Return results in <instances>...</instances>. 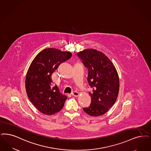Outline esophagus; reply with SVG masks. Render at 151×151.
<instances>
[{
  "mask_svg": "<svg viewBox=\"0 0 151 151\" xmlns=\"http://www.w3.org/2000/svg\"><path fill=\"white\" fill-rule=\"evenodd\" d=\"M72 95L74 97H78L79 96V93L76 91H74L72 93Z\"/></svg>",
  "mask_w": 151,
  "mask_h": 151,
  "instance_id": "1",
  "label": "esophagus"
}]
</instances>
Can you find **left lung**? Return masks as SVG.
Returning a JSON list of instances; mask_svg holds the SVG:
<instances>
[{
    "label": "left lung",
    "mask_w": 151,
    "mask_h": 151,
    "mask_svg": "<svg viewBox=\"0 0 151 151\" xmlns=\"http://www.w3.org/2000/svg\"><path fill=\"white\" fill-rule=\"evenodd\" d=\"M85 67L88 69V81L92 89L89 107L84 108L86 114L99 116L107 112L117 99L119 78L115 66L102 52L86 49L78 53Z\"/></svg>",
    "instance_id": "obj_1"
}]
</instances>
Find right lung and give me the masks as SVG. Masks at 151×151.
<instances>
[{"label":"right lung","mask_w":151,"mask_h":151,"mask_svg":"<svg viewBox=\"0 0 151 151\" xmlns=\"http://www.w3.org/2000/svg\"><path fill=\"white\" fill-rule=\"evenodd\" d=\"M72 56L70 52L47 48L37 54L27 72L26 91L31 103L42 114L53 115L60 111L67 99L51 76L60 63Z\"/></svg>","instance_id":"right-lung-1"}]
</instances>
